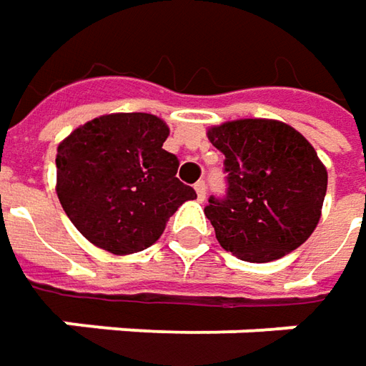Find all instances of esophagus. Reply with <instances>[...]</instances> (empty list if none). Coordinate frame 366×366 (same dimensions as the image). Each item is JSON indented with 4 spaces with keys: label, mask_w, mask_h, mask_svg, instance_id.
I'll use <instances>...</instances> for the list:
<instances>
[{
    "label": "esophagus",
    "mask_w": 366,
    "mask_h": 366,
    "mask_svg": "<svg viewBox=\"0 0 366 366\" xmlns=\"http://www.w3.org/2000/svg\"><path fill=\"white\" fill-rule=\"evenodd\" d=\"M195 193H197V199L204 202L205 199V181H197L195 183Z\"/></svg>",
    "instance_id": "esophagus-1"
}]
</instances>
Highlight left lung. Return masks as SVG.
Returning <instances> with one entry per match:
<instances>
[{
  "label": "left lung",
  "mask_w": 366,
  "mask_h": 366,
  "mask_svg": "<svg viewBox=\"0 0 366 366\" xmlns=\"http://www.w3.org/2000/svg\"><path fill=\"white\" fill-rule=\"evenodd\" d=\"M207 138L226 157L228 195L209 197L205 218L219 246L246 262H271L316 230L328 171L289 124L267 118L224 122Z\"/></svg>",
  "instance_id": "1"
}]
</instances>
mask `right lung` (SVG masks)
<instances>
[{"instance_id":"add662e5","label":"right lung","mask_w":366,"mask_h":366,"mask_svg":"<svg viewBox=\"0 0 366 366\" xmlns=\"http://www.w3.org/2000/svg\"><path fill=\"white\" fill-rule=\"evenodd\" d=\"M167 122L142 112L106 114L56 148V195L73 226L112 254L152 246L195 191L177 179Z\"/></svg>"}]
</instances>
